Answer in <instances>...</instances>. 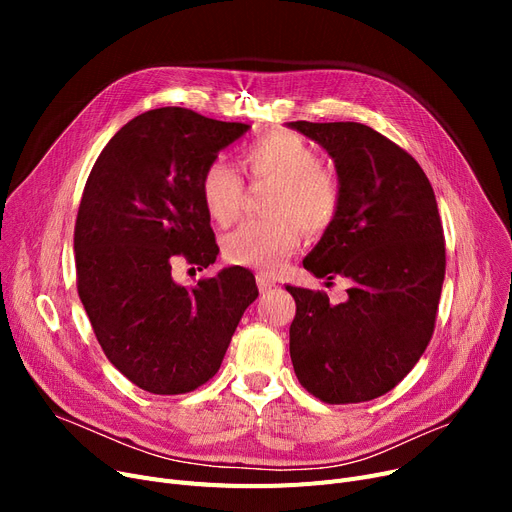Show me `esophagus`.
Wrapping results in <instances>:
<instances>
[{
	"mask_svg": "<svg viewBox=\"0 0 512 512\" xmlns=\"http://www.w3.org/2000/svg\"><path fill=\"white\" fill-rule=\"evenodd\" d=\"M255 280H257V286H259V290L261 292H265V290H270L272 286H276V282L267 276V274H263V272H259L257 276H255Z\"/></svg>",
	"mask_w": 512,
	"mask_h": 512,
	"instance_id": "esophagus-1",
	"label": "esophagus"
}]
</instances>
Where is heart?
<instances>
[{
  "label": "heart",
  "mask_w": 512,
  "mask_h": 512,
  "mask_svg": "<svg viewBox=\"0 0 512 512\" xmlns=\"http://www.w3.org/2000/svg\"><path fill=\"white\" fill-rule=\"evenodd\" d=\"M253 180L276 182L270 199L272 218L247 220L224 242V257L234 265L278 272L301 245L307 232L326 230L338 215L342 186L338 176L321 166L319 151L301 134L278 130L255 141L242 153ZM201 201L209 218L230 226L245 205V180L228 161L215 159L201 176Z\"/></svg>",
  "instance_id": "1"
}]
</instances>
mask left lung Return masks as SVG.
Masks as SVG:
<instances>
[{"label":"left lung","instance_id":"8db88e82","mask_svg":"<svg viewBox=\"0 0 512 512\" xmlns=\"http://www.w3.org/2000/svg\"><path fill=\"white\" fill-rule=\"evenodd\" d=\"M336 164L342 201L303 265L348 278V299L286 286L297 303L290 359L301 386L328 405L390 392L432 340L446 272L434 188L417 161L359 122H290ZM332 284V282H328Z\"/></svg>","mask_w":512,"mask_h":512}]
</instances>
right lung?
I'll use <instances>...</instances> for the list:
<instances>
[{
  "mask_svg": "<svg viewBox=\"0 0 512 512\" xmlns=\"http://www.w3.org/2000/svg\"><path fill=\"white\" fill-rule=\"evenodd\" d=\"M251 126L184 107L124 124L99 153L80 199L76 288L105 357L151 394H186L218 373L245 309L257 299L245 267L180 286L172 263L207 267L220 249L201 176Z\"/></svg>",
  "mask_w": 512,
  "mask_h": 512,
  "instance_id": "right-lung-1",
  "label": "right lung"
}]
</instances>
